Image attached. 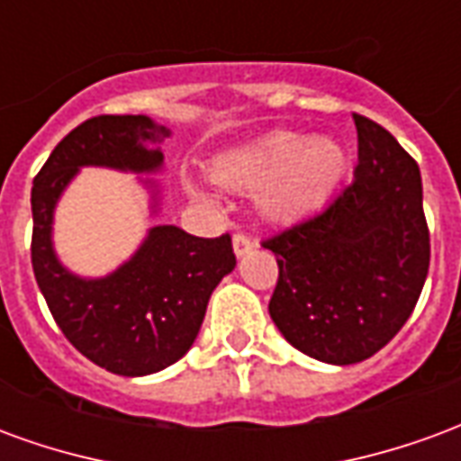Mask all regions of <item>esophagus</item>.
Returning <instances> with one entry per match:
<instances>
[{
	"mask_svg": "<svg viewBox=\"0 0 461 461\" xmlns=\"http://www.w3.org/2000/svg\"><path fill=\"white\" fill-rule=\"evenodd\" d=\"M231 244H234V254L237 257H244V254H249L251 249H254V240L251 237H247V234H234V240H231Z\"/></svg>",
	"mask_w": 461,
	"mask_h": 461,
	"instance_id": "1",
	"label": "esophagus"
}]
</instances>
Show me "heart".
I'll list each match as a JSON object with an SVG mask.
<instances>
[{
  "label": "heart",
  "mask_w": 461,
  "mask_h": 461,
  "mask_svg": "<svg viewBox=\"0 0 461 461\" xmlns=\"http://www.w3.org/2000/svg\"><path fill=\"white\" fill-rule=\"evenodd\" d=\"M346 167V150L333 138L274 132L221 155L214 177L237 190L261 187L259 207L271 220H296L329 200Z\"/></svg>",
  "instance_id": "1"
}]
</instances>
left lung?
<instances>
[{
    "mask_svg": "<svg viewBox=\"0 0 461 461\" xmlns=\"http://www.w3.org/2000/svg\"><path fill=\"white\" fill-rule=\"evenodd\" d=\"M356 180L326 210L264 240L279 281L271 321L301 353L350 366L395 339L429 269L417 162L390 132L353 113Z\"/></svg>",
    "mask_w": 461,
    "mask_h": 461,
    "instance_id": "left-lung-1",
    "label": "left lung"
}]
</instances>
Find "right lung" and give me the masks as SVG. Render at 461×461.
Returning a JSON list of instances; mask_svg holds the SVG:
<instances>
[{
  "label": "right lung",
  "mask_w": 461,
  "mask_h": 461,
  "mask_svg": "<svg viewBox=\"0 0 461 461\" xmlns=\"http://www.w3.org/2000/svg\"><path fill=\"white\" fill-rule=\"evenodd\" d=\"M170 131L148 115H95L59 142L32 187V267L51 316L95 366L140 377L177 363L200 333L212 291L237 267L231 237H192L158 224L140 249L101 279L76 276L51 240L56 202L81 167L158 172ZM158 202L155 182L145 180Z\"/></svg>",
  "instance_id": "add662e5"
}]
</instances>
